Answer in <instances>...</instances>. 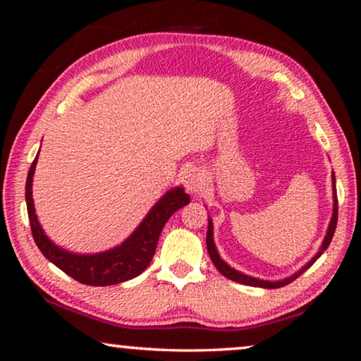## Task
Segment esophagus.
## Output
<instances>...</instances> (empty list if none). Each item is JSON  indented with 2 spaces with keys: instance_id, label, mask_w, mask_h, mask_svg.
Here are the masks:
<instances>
[{
  "instance_id": "esophagus-1",
  "label": "esophagus",
  "mask_w": 361,
  "mask_h": 361,
  "mask_svg": "<svg viewBox=\"0 0 361 361\" xmlns=\"http://www.w3.org/2000/svg\"><path fill=\"white\" fill-rule=\"evenodd\" d=\"M185 185L188 191H191L194 194H197L199 191H202V188L205 186V176L197 169L189 170L185 180Z\"/></svg>"
}]
</instances>
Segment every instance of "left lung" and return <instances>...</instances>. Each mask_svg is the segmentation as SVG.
<instances>
[{"label": "left lung", "mask_w": 361, "mask_h": 361, "mask_svg": "<svg viewBox=\"0 0 361 361\" xmlns=\"http://www.w3.org/2000/svg\"><path fill=\"white\" fill-rule=\"evenodd\" d=\"M336 178H334V173H333V194H334V209H333V218H331V223H329V228L326 232V237L325 240L322 243V248L320 252L317 253L312 259H310L307 264H305L301 271L296 272L295 276H291L285 280H279V282H266V280H259V279H255V277H250L245 276V274H242L239 271H235V269H232L231 266L226 264V262L219 258V255L216 252V247H215V242H213V224H212V219L209 218V229H207V250H209V255L213 261V264L218 269L219 272H221V276L228 277L229 280H234L237 283H243V285H248V286H258V288H280V286H285L291 283L293 280H296L299 276H301L302 272L307 271V269L314 264L317 261V258H320L323 255V252L329 247V243H331V239L334 235V231H336V224H338V195H336Z\"/></svg>", "instance_id": "obj_1"}]
</instances>
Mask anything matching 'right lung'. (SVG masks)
Returning <instances> with one entry per match:
<instances>
[{
    "mask_svg": "<svg viewBox=\"0 0 361 361\" xmlns=\"http://www.w3.org/2000/svg\"><path fill=\"white\" fill-rule=\"evenodd\" d=\"M38 156L35 157L32 167L28 170L27 185H25V199L27 210L30 218V228H32L33 239L38 245L39 252L46 258L62 269L65 274L78 280L79 283L90 286H106L116 285L126 280H130L142 274L154 256L159 235L166 226L167 219L173 215L176 210L189 204V195L183 188H176L169 191L162 199L152 207L151 212L138 226L135 232L122 242L119 247L108 252L97 255H76L65 252L63 248L47 239L44 231L41 229L38 218L35 215V205L32 197V181Z\"/></svg>",
    "mask_w": 361,
    "mask_h": 361,
    "instance_id": "1",
    "label": "right lung"
}]
</instances>
